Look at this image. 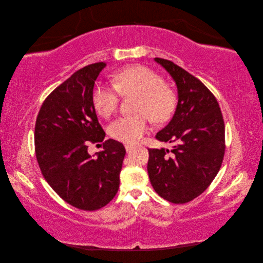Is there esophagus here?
I'll return each mask as SVG.
<instances>
[{
    "label": "esophagus",
    "mask_w": 263,
    "mask_h": 263,
    "mask_svg": "<svg viewBox=\"0 0 263 263\" xmlns=\"http://www.w3.org/2000/svg\"><path fill=\"white\" fill-rule=\"evenodd\" d=\"M125 149H126L127 153H130V151H133L134 147H133V146H129V145H126V146H125Z\"/></svg>",
    "instance_id": "esophagus-1"
}]
</instances>
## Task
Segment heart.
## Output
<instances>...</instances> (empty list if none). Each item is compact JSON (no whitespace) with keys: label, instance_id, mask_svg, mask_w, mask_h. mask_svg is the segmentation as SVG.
Listing matches in <instances>:
<instances>
[{"label":"heart","instance_id":"b5f03b06","mask_svg":"<svg viewBox=\"0 0 263 263\" xmlns=\"http://www.w3.org/2000/svg\"><path fill=\"white\" fill-rule=\"evenodd\" d=\"M110 81L114 86H97L92 101L99 115L112 116L122 97L136 95L134 110L137 114L119 117L109 125L110 136L125 144H136L148 129V117L155 124L169 121L177 107V93L163 79L145 66H130L116 71Z\"/></svg>","mask_w":263,"mask_h":263}]
</instances>
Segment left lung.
<instances>
[{
	"mask_svg": "<svg viewBox=\"0 0 263 263\" xmlns=\"http://www.w3.org/2000/svg\"><path fill=\"white\" fill-rule=\"evenodd\" d=\"M172 77L178 105L156 135L169 149H148L151 185L164 200L184 204L201 195L218 173L225 155V125L216 98L197 78L170 60L155 58Z\"/></svg>",
	"mask_w": 263,
	"mask_h": 263,
	"instance_id": "1",
	"label": "left lung"
}]
</instances>
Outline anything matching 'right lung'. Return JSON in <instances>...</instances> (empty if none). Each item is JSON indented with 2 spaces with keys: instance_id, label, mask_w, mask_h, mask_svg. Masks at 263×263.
Here are the masks:
<instances>
[{
  "instance_id": "add662e5",
  "label": "right lung",
  "mask_w": 263,
  "mask_h": 263,
  "mask_svg": "<svg viewBox=\"0 0 263 263\" xmlns=\"http://www.w3.org/2000/svg\"><path fill=\"white\" fill-rule=\"evenodd\" d=\"M105 67L86 66L55 87L35 125V153L45 180L63 201L83 211L100 210L113 200L126 154L119 141H104L93 105L94 83ZM90 142H103L93 157L87 153Z\"/></svg>"
}]
</instances>
